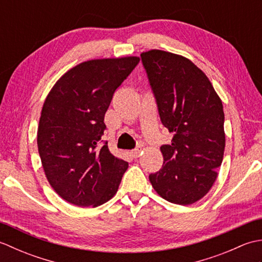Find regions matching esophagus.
I'll return each instance as SVG.
<instances>
[{
	"instance_id": "obj_1",
	"label": "esophagus",
	"mask_w": 262,
	"mask_h": 262,
	"mask_svg": "<svg viewBox=\"0 0 262 262\" xmlns=\"http://www.w3.org/2000/svg\"><path fill=\"white\" fill-rule=\"evenodd\" d=\"M132 153V155L134 158H138L140 157V154H141V148H135V149H133V151L130 152Z\"/></svg>"
}]
</instances>
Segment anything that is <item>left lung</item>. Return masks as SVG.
Returning a JSON list of instances; mask_svg holds the SVG:
<instances>
[{
    "label": "left lung",
    "instance_id": "obj_1",
    "mask_svg": "<svg viewBox=\"0 0 262 262\" xmlns=\"http://www.w3.org/2000/svg\"><path fill=\"white\" fill-rule=\"evenodd\" d=\"M141 58L161 122L173 134L170 145L161 146L163 168L149 174V181L168 202L193 204L209 191L223 161V104L189 59L157 49Z\"/></svg>",
    "mask_w": 262,
    "mask_h": 262
}]
</instances>
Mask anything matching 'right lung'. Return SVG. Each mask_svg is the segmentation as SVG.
<instances>
[{"label":"right lung","mask_w":262,"mask_h":262,"mask_svg":"<svg viewBox=\"0 0 262 262\" xmlns=\"http://www.w3.org/2000/svg\"><path fill=\"white\" fill-rule=\"evenodd\" d=\"M138 63V57L81 63L47 96L39 119L38 152L48 182L66 202L97 207L118 190L128 163L115 158L101 140L104 114Z\"/></svg>","instance_id":"1"}]
</instances>
